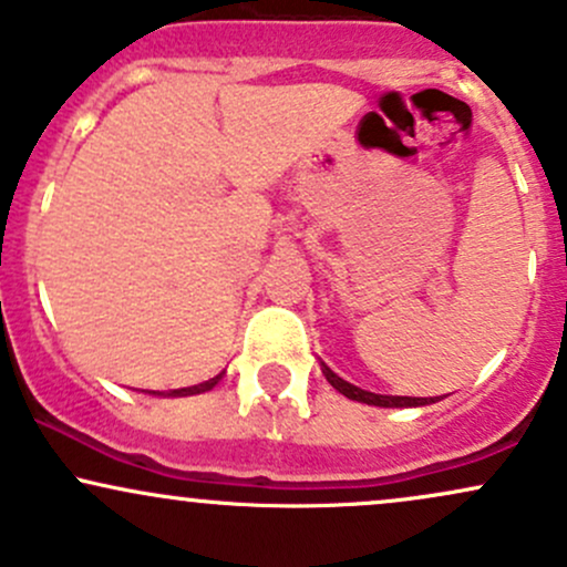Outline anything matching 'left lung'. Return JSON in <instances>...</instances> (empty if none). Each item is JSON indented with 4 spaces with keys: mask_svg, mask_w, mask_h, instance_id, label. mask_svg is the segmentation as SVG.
<instances>
[{
    "mask_svg": "<svg viewBox=\"0 0 567 567\" xmlns=\"http://www.w3.org/2000/svg\"><path fill=\"white\" fill-rule=\"evenodd\" d=\"M324 379L330 381V386L336 392H341L343 396L357 402H365V405H375V408H419V405H429L434 402V396H394V394H375V392H365V389L354 386V383L338 379V375L330 370L328 365H322Z\"/></svg>",
    "mask_w": 567,
    "mask_h": 567,
    "instance_id": "1",
    "label": "left lung"
}]
</instances>
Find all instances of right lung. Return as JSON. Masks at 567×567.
Masks as SVG:
<instances>
[{
    "label": "right lung",
    "mask_w": 567,
    "mask_h": 567,
    "mask_svg": "<svg viewBox=\"0 0 567 567\" xmlns=\"http://www.w3.org/2000/svg\"><path fill=\"white\" fill-rule=\"evenodd\" d=\"M218 379L220 375H216V379H210V381H205V383H197V386H184V389H173V392H148V394H165V396H188V394H202V392H207V389H213L218 383Z\"/></svg>",
    "instance_id": "obj_1"
}]
</instances>
